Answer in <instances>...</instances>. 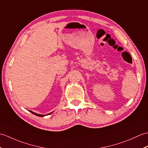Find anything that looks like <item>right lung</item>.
<instances>
[{"mask_svg":"<svg viewBox=\"0 0 148 148\" xmlns=\"http://www.w3.org/2000/svg\"><path fill=\"white\" fill-rule=\"evenodd\" d=\"M30 112H32L33 114H34V115H36V116H40V117H44V116H47V115H49V114H51V113H53V112H50V113H49V114H37V113H36V112H32V111H29Z\"/></svg>","mask_w":148,"mask_h":148,"instance_id":"add662e5","label":"right lung"}]
</instances>
